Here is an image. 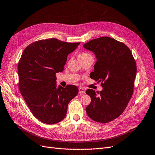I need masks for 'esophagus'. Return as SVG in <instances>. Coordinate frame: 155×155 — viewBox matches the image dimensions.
<instances>
[{"label":"esophagus","instance_id":"esophagus-1","mask_svg":"<svg viewBox=\"0 0 155 155\" xmlns=\"http://www.w3.org/2000/svg\"><path fill=\"white\" fill-rule=\"evenodd\" d=\"M79 94H85V89L82 87L79 88Z\"/></svg>","mask_w":155,"mask_h":155}]
</instances>
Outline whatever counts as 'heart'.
<instances>
[{
	"mask_svg": "<svg viewBox=\"0 0 155 155\" xmlns=\"http://www.w3.org/2000/svg\"><path fill=\"white\" fill-rule=\"evenodd\" d=\"M87 55H89V54L88 53H80L79 55V57H84V56H87Z\"/></svg>",
	"mask_w": 155,
	"mask_h": 155,
	"instance_id": "1",
	"label": "heart"
}]
</instances>
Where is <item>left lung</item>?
I'll return each mask as SVG.
<instances>
[{
    "label": "left lung",
    "mask_w": 155,
    "mask_h": 155,
    "mask_svg": "<svg viewBox=\"0 0 155 155\" xmlns=\"http://www.w3.org/2000/svg\"><path fill=\"white\" fill-rule=\"evenodd\" d=\"M83 47L95 54L97 62L90 78L101 82L100 92L88 89L91 102L86 108L90 118L106 123L120 116L132 96L137 66L132 53L124 43L102 37Z\"/></svg>",
    "instance_id": "8db88e82"
}]
</instances>
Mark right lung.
Returning <instances> with one entry per match:
<instances>
[{
  "mask_svg": "<svg viewBox=\"0 0 155 155\" xmlns=\"http://www.w3.org/2000/svg\"><path fill=\"white\" fill-rule=\"evenodd\" d=\"M79 45L52 38L34 42L24 49L18 66L19 90L33 115L42 123L62 120L68 104L78 94L74 85L57 88L56 73L64 70L67 56Z\"/></svg>",
  "mask_w": 155,
  "mask_h": 155,
  "instance_id": "obj_1",
  "label": "right lung"
}]
</instances>
